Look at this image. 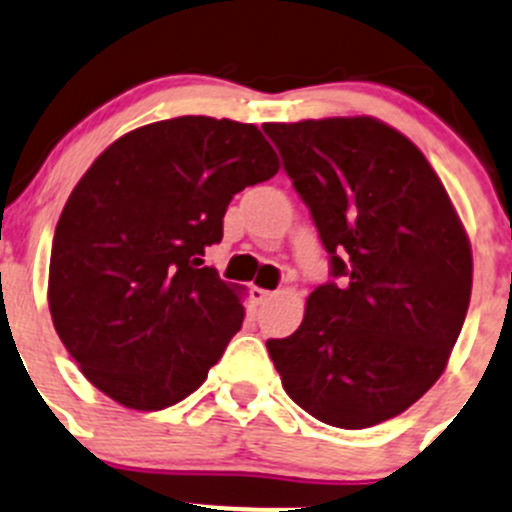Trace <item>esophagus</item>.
<instances>
[{
  "label": "esophagus",
  "mask_w": 512,
  "mask_h": 512,
  "mask_svg": "<svg viewBox=\"0 0 512 512\" xmlns=\"http://www.w3.org/2000/svg\"><path fill=\"white\" fill-rule=\"evenodd\" d=\"M271 296H274V291H269V289H259V286H253L251 289V299L256 301V304H266Z\"/></svg>",
  "instance_id": "obj_1"
}]
</instances>
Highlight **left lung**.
I'll list each match as a JSON object with an SVG mask.
<instances>
[{
    "mask_svg": "<svg viewBox=\"0 0 512 512\" xmlns=\"http://www.w3.org/2000/svg\"><path fill=\"white\" fill-rule=\"evenodd\" d=\"M329 253L301 326L269 339L286 394L316 420L362 430L440 379L465 324L472 253L415 143L374 118L266 123Z\"/></svg>",
    "mask_w": 512,
    "mask_h": 512,
    "instance_id": "1",
    "label": "left lung"
}]
</instances>
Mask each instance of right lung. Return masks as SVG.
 <instances>
[{
    "instance_id": "1",
    "label": "right lung",
    "mask_w": 512,
    "mask_h": 512,
    "mask_svg": "<svg viewBox=\"0 0 512 512\" xmlns=\"http://www.w3.org/2000/svg\"><path fill=\"white\" fill-rule=\"evenodd\" d=\"M276 170L256 125L186 115L123 135L82 175L52 241L50 314L100 392L153 412L206 382L243 306L203 256L231 198Z\"/></svg>"
}]
</instances>
